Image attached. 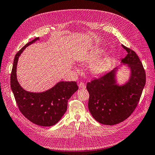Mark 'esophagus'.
<instances>
[{
    "mask_svg": "<svg viewBox=\"0 0 155 155\" xmlns=\"http://www.w3.org/2000/svg\"><path fill=\"white\" fill-rule=\"evenodd\" d=\"M78 86H79V88H85V83H82V82L79 83Z\"/></svg>",
    "mask_w": 155,
    "mask_h": 155,
    "instance_id": "1",
    "label": "esophagus"
}]
</instances>
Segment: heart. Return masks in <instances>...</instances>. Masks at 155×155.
<instances>
[{
	"mask_svg": "<svg viewBox=\"0 0 155 155\" xmlns=\"http://www.w3.org/2000/svg\"><path fill=\"white\" fill-rule=\"evenodd\" d=\"M103 51H104V50L101 47L95 46V47H93L83 56H81V58L79 60L82 62H93L96 61L98 58H100V56L102 54ZM109 65L110 63L107 59H100L97 61L92 64L91 70L94 74H101L105 72L109 68Z\"/></svg>",
	"mask_w": 155,
	"mask_h": 155,
	"instance_id": "heart-1",
	"label": "heart"
}]
</instances>
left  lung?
Instances as JSON below:
<instances>
[{
	"label": "left lung",
	"mask_w": 155,
	"mask_h": 155,
	"mask_svg": "<svg viewBox=\"0 0 155 155\" xmlns=\"http://www.w3.org/2000/svg\"><path fill=\"white\" fill-rule=\"evenodd\" d=\"M127 55L121 63L127 64L130 76L125 85L116 83L114 68L87 84L89 93L88 109L98 122L112 125L124 121L137 107L146 81L145 72L135 51L121 45Z\"/></svg>",
	"instance_id": "1"
}]
</instances>
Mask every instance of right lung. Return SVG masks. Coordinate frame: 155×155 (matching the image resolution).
Here are the masks:
<instances>
[{
	"mask_svg": "<svg viewBox=\"0 0 155 155\" xmlns=\"http://www.w3.org/2000/svg\"><path fill=\"white\" fill-rule=\"evenodd\" d=\"M36 37L16 54L11 73L10 85L17 106L21 113L32 123L50 127L57 124L67 109L68 100L78 90L76 81H60L49 90L35 93L26 91L17 79V65L21 53L27 46L39 40Z\"/></svg>",
	"mask_w": 155,
	"mask_h": 155,
	"instance_id": "1",
	"label": "right lung"
}]
</instances>
